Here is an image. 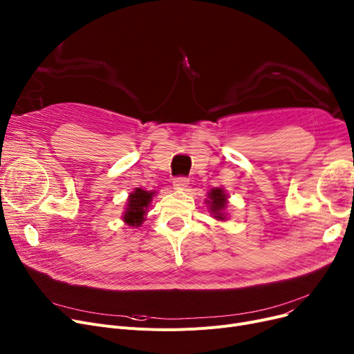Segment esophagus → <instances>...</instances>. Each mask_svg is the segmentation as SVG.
I'll return each instance as SVG.
<instances>
[{
  "instance_id": "esophagus-1",
  "label": "esophagus",
  "mask_w": 354,
  "mask_h": 354,
  "mask_svg": "<svg viewBox=\"0 0 354 354\" xmlns=\"http://www.w3.org/2000/svg\"><path fill=\"white\" fill-rule=\"evenodd\" d=\"M188 185H189V179L187 176H178L174 180L175 189H185V188H188Z\"/></svg>"
}]
</instances>
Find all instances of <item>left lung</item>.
I'll use <instances>...</instances> for the list:
<instances>
[{
    "label": "left lung",
    "mask_w": 354,
    "mask_h": 354,
    "mask_svg": "<svg viewBox=\"0 0 354 354\" xmlns=\"http://www.w3.org/2000/svg\"><path fill=\"white\" fill-rule=\"evenodd\" d=\"M208 198H209V201H207V202L209 203V209L212 211V214L216 215L215 218L224 219L225 216L221 214L222 209H224L227 205V195L224 194V191H222L221 188H215L209 192Z\"/></svg>",
    "instance_id": "obj_1"
}]
</instances>
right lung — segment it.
<instances>
[{"instance_id": "1", "label": "right lung", "mask_w": 354, "mask_h": 354, "mask_svg": "<svg viewBox=\"0 0 354 354\" xmlns=\"http://www.w3.org/2000/svg\"><path fill=\"white\" fill-rule=\"evenodd\" d=\"M155 192H147L140 188H136L133 194L129 196V203L126 212L123 215V219L127 225L130 227H139L143 221V215L146 212V208L152 201Z\"/></svg>"}]
</instances>
